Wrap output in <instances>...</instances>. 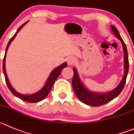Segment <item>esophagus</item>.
<instances>
[{"mask_svg": "<svg viewBox=\"0 0 134 134\" xmlns=\"http://www.w3.org/2000/svg\"><path fill=\"white\" fill-rule=\"evenodd\" d=\"M76 59L74 58V57H69L68 59H67V63H68V66H71V65H73L76 62Z\"/></svg>", "mask_w": 134, "mask_h": 134, "instance_id": "obj_1", "label": "esophagus"}]
</instances>
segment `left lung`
Returning a JSON list of instances; mask_svg holds the SVG:
<instances>
[{"label":"left lung","mask_w":134,"mask_h":134,"mask_svg":"<svg viewBox=\"0 0 134 134\" xmlns=\"http://www.w3.org/2000/svg\"><path fill=\"white\" fill-rule=\"evenodd\" d=\"M111 29L116 37H118L121 42L124 52V74L118 86L113 90L109 91V92H107V93L93 92L88 89L84 85V84L82 82L81 80L80 79L76 68H73L74 76H73L72 79V87L76 95L81 102L86 105L93 106V107H99L100 105H105L117 97L124 88L126 79H127V74H128L129 60L126 46H125L124 41H123L122 38L121 37L117 28L114 25H111Z\"/></svg>","instance_id":"8db88e82"}]
</instances>
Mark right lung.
Segmentation results:
<instances>
[{
    "label": "right lung",
    "mask_w": 134,
    "mask_h": 134,
    "mask_svg": "<svg viewBox=\"0 0 134 134\" xmlns=\"http://www.w3.org/2000/svg\"><path fill=\"white\" fill-rule=\"evenodd\" d=\"M27 22H28V21H27ZM27 22L25 23L24 24L22 25L19 28L18 30L16 31L15 34L13 36V37L10 39L9 43H8V45H7V48H6V51H5V54H4V59H3V66H2V69H3V73H4V77H5L6 83H7V86H8V87H9L10 92H11V93H13L15 97L19 98V99H21V100L26 101V102L37 103L43 100V99H44L47 96H48V94H49L51 89H52V88L54 82L55 81V80H56V79H58V76L60 75V73L62 72V69L67 66V63H66V62H64V63H63L62 64L60 65V66H58V67L55 68L54 70H53L52 71V72L50 73V74H49V77H48V80H47V81H46L44 86L42 87V88H41V90H40V91H39L38 92H37V93H34V94H23L18 93L17 91H15V90L14 89L12 85H10V82H9V79H8V76H7V72H6V69H5L6 55H7V50H8V48H9V46H10L12 41L15 39V37H16L17 33H18V32L22 28H23V26L25 25Z\"/></svg>",
    "instance_id": "1"
}]
</instances>
